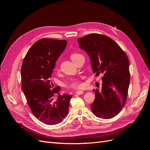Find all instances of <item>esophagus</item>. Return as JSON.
Returning a JSON list of instances; mask_svg holds the SVG:
<instances>
[{
    "label": "esophagus",
    "mask_w": 150,
    "mask_h": 150,
    "mask_svg": "<svg viewBox=\"0 0 150 150\" xmlns=\"http://www.w3.org/2000/svg\"><path fill=\"white\" fill-rule=\"evenodd\" d=\"M84 93L83 91H77L76 92V94H78V95H81V94H83Z\"/></svg>",
    "instance_id": "1"
}]
</instances>
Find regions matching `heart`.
Instances as JSON below:
<instances>
[{"mask_svg": "<svg viewBox=\"0 0 150 150\" xmlns=\"http://www.w3.org/2000/svg\"><path fill=\"white\" fill-rule=\"evenodd\" d=\"M80 55H81V54H78V53H73V54H72L71 56V59H72V61H73L76 57H77L80 56ZM81 82H80V81H79V79H72L70 81V83H69V84H68L67 87L76 89V88H79L80 86H81Z\"/></svg>", "mask_w": 150, "mask_h": 150, "instance_id": "b5f03b06", "label": "heart"}]
</instances>
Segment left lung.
Segmentation results:
<instances>
[{"label":"left lung","instance_id":"1","mask_svg":"<svg viewBox=\"0 0 150 150\" xmlns=\"http://www.w3.org/2000/svg\"><path fill=\"white\" fill-rule=\"evenodd\" d=\"M79 47L90 58L94 73L103 74L100 89H93L95 99L91 108L103 119L117 115L124 106L130 81L128 58L115 41L106 35L90 34L78 39Z\"/></svg>","mask_w":150,"mask_h":150}]
</instances>
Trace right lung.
Wrapping results in <instances>:
<instances>
[{
    "mask_svg": "<svg viewBox=\"0 0 150 150\" xmlns=\"http://www.w3.org/2000/svg\"><path fill=\"white\" fill-rule=\"evenodd\" d=\"M66 46V40L40 39L30 48L21 67L22 90L30 110L49 125L59 123L67 116L72 98L69 94H59L61 88H53L51 81L56 62Z\"/></svg>",
    "mask_w": 150,
    "mask_h": 150,
    "instance_id": "add662e5",
    "label": "right lung"
}]
</instances>
